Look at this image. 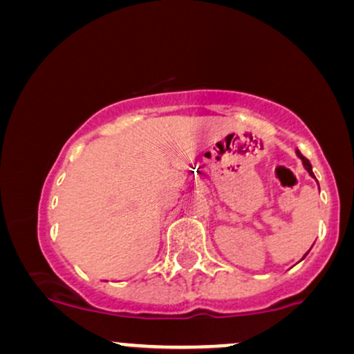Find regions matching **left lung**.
<instances>
[{"label":"left lung","mask_w":354,"mask_h":354,"mask_svg":"<svg viewBox=\"0 0 354 354\" xmlns=\"http://www.w3.org/2000/svg\"><path fill=\"white\" fill-rule=\"evenodd\" d=\"M296 154H298V158H299V160H301V163H303V166H304V169H306V171L310 173V176H311V178H315V173H313V168H311V163H310V161H308L306 158H304L303 154L299 153V151H296ZM315 180H316V178H315ZM308 253H310V251H308ZM308 253H306V254H308ZM306 254H304V256H306ZM304 256H303V258H304Z\"/></svg>","instance_id":"8db88e82"}]
</instances>
